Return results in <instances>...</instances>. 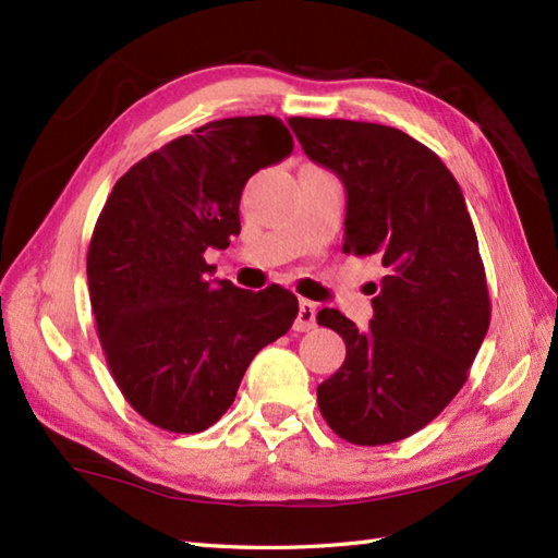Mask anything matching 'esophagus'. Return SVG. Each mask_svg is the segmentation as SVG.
Here are the masks:
<instances>
[{"label": "esophagus", "instance_id": "1", "mask_svg": "<svg viewBox=\"0 0 558 558\" xmlns=\"http://www.w3.org/2000/svg\"><path fill=\"white\" fill-rule=\"evenodd\" d=\"M316 304L310 300H300V312L298 318H294V330H312L316 326Z\"/></svg>", "mask_w": 558, "mask_h": 558}]
</instances>
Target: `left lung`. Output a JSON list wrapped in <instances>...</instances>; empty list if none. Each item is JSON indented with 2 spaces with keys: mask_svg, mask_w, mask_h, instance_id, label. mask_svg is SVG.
<instances>
[{
  "mask_svg": "<svg viewBox=\"0 0 558 558\" xmlns=\"http://www.w3.org/2000/svg\"><path fill=\"white\" fill-rule=\"evenodd\" d=\"M306 156L348 192L342 252L376 256L374 318L338 310L318 326L345 340V362L316 388L340 438L384 446L429 424L456 398L489 328L487 276L470 213L441 158L393 126L292 117Z\"/></svg>",
  "mask_w": 558,
  "mask_h": 558,
  "instance_id": "left-lung-1",
  "label": "left lung"
}]
</instances>
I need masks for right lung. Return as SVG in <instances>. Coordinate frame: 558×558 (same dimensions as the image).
I'll return each instance as SVG.
<instances>
[{"label":"right lung","instance_id":"right-lung-1","mask_svg":"<svg viewBox=\"0 0 558 558\" xmlns=\"http://www.w3.org/2000/svg\"><path fill=\"white\" fill-rule=\"evenodd\" d=\"M292 153L276 117H230L165 144L117 180L88 246V294L100 345L141 417L174 434L216 424L246 366L286 336L290 290L208 280V246L240 234L246 180Z\"/></svg>","mask_w":558,"mask_h":558}]
</instances>
